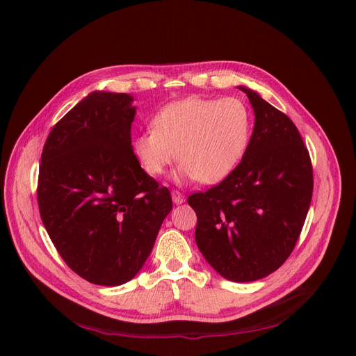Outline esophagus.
<instances>
[{
  "label": "esophagus",
  "mask_w": 356,
  "mask_h": 356,
  "mask_svg": "<svg viewBox=\"0 0 356 356\" xmlns=\"http://www.w3.org/2000/svg\"><path fill=\"white\" fill-rule=\"evenodd\" d=\"M172 197H173V202H175L176 205H180V204L184 202V196H183L179 191H173V192H172Z\"/></svg>",
  "instance_id": "esophagus-1"
}]
</instances>
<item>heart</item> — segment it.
I'll return each mask as SVG.
<instances>
[{"instance_id": "b5f03b06", "label": "heart", "mask_w": 356, "mask_h": 356, "mask_svg": "<svg viewBox=\"0 0 356 356\" xmlns=\"http://www.w3.org/2000/svg\"><path fill=\"white\" fill-rule=\"evenodd\" d=\"M152 129L134 138L135 156L149 176H160L177 159L176 181H221L249 147L252 118L237 97H188L168 103L154 116Z\"/></svg>"}]
</instances>
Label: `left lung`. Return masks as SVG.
I'll list each match as a JSON object with an SVG mask.
<instances>
[{
  "label": "left lung",
  "mask_w": 356,
  "mask_h": 356,
  "mask_svg": "<svg viewBox=\"0 0 356 356\" xmlns=\"http://www.w3.org/2000/svg\"><path fill=\"white\" fill-rule=\"evenodd\" d=\"M254 111V128L240 164L220 184L189 196L195 240L225 280L252 282L284 265L313 196V167L293 122L256 91L238 87Z\"/></svg>",
  "instance_id": "8db88e82"
}]
</instances>
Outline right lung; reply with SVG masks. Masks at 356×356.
Listing matches in <instances>:
<instances>
[{
	"mask_svg": "<svg viewBox=\"0 0 356 356\" xmlns=\"http://www.w3.org/2000/svg\"><path fill=\"white\" fill-rule=\"evenodd\" d=\"M132 102L90 92L52 128L39 165L40 218L54 245L76 275L103 286L141 270L173 208L134 154Z\"/></svg>",
	"mask_w": 356,
	"mask_h": 356,
	"instance_id": "add662e5",
	"label": "right lung"
}]
</instances>
